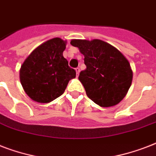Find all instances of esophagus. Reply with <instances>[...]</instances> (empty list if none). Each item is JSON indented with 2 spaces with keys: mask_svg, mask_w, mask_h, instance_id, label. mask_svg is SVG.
Masks as SVG:
<instances>
[{
  "mask_svg": "<svg viewBox=\"0 0 156 156\" xmlns=\"http://www.w3.org/2000/svg\"><path fill=\"white\" fill-rule=\"evenodd\" d=\"M75 70H76V73H77V76H78V74H79V73H80V69L76 68Z\"/></svg>",
  "mask_w": 156,
  "mask_h": 156,
  "instance_id": "34e87169",
  "label": "esophagus"
}]
</instances>
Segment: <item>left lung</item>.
I'll use <instances>...</instances> for the list:
<instances>
[{
  "label": "left lung",
  "mask_w": 156,
  "mask_h": 156,
  "mask_svg": "<svg viewBox=\"0 0 156 156\" xmlns=\"http://www.w3.org/2000/svg\"><path fill=\"white\" fill-rule=\"evenodd\" d=\"M84 56L87 69L78 79L93 102L103 108L115 106L130 87L133 71L126 56L117 48L101 40H72Z\"/></svg>",
  "instance_id": "8db88e82"
}]
</instances>
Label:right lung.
<instances>
[{
  "instance_id": "obj_1",
  "label": "right lung",
  "mask_w": 156,
  "mask_h": 156,
  "mask_svg": "<svg viewBox=\"0 0 156 156\" xmlns=\"http://www.w3.org/2000/svg\"><path fill=\"white\" fill-rule=\"evenodd\" d=\"M66 43L58 37L43 43L21 66V84L35 102H52L63 94L69 80L76 77L75 70L63 56Z\"/></svg>"
}]
</instances>
